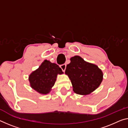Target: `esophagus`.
I'll return each mask as SVG.
<instances>
[{"label":"esophagus","mask_w":128,"mask_h":128,"mask_svg":"<svg viewBox=\"0 0 128 128\" xmlns=\"http://www.w3.org/2000/svg\"><path fill=\"white\" fill-rule=\"evenodd\" d=\"M60 68H62V71L65 72V70H66V64H62V65H61Z\"/></svg>","instance_id":"34e87169"}]
</instances>
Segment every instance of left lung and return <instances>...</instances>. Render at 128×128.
<instances>
[{"mask_svg":"<svg viewBox=\"0 0 128 128\" xmlns=\"http://www.w3.org/2000/svg\"><path fill=\"white\" fill-rule=\"evenodd\" d=\"M70 60L65 74L70 80L74 92L81 95L90 94L100 86L102 71L96 64L86 62L79 56L72 57Z\"/></svg>","mask_w":128,"mask_h":128,"instance_id":"1","label":"left lung"}]
</instances>
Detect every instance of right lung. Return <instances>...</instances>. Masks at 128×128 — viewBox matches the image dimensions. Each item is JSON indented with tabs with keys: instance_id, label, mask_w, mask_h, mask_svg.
<instances>
[{
	"instance_id": "add662e5",
	"label": "right lung",
	"mask_w": 128,
	"mask_h": 128,
	"mask_svg": "<svg viewBox=\"0 0 128 128\" xmlns=\"http://www.w3.org/2000/svg\"><path fill=\"white\" fill-rule=\"evenodd\" d=\"M63 74L58 65L44 60L39 67L29 75L30 86L40 94H47L51 91L58 75Z\"/></svg>"
}]
</instances>
